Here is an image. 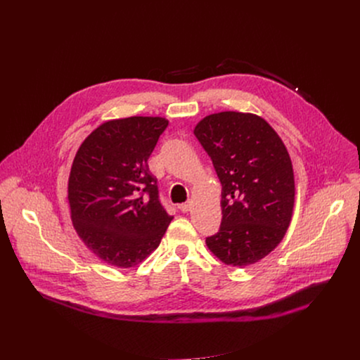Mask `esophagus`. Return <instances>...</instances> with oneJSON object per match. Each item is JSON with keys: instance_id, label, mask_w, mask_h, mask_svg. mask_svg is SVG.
<instances>
[{"instance_id": "esophagus-1", "label": "esophagus", "mask_w": 360, "mask_h": 360, "mask_svg": "<svg viewBox=\"0 0 360 360\" xmlns=\"http://www.w3.org/2000/svg\"><path fill=\"white\" fill-rule=\"evenodd\" d=\"M179 210H181L182 212H189V211L192 210V202L188 200V202H185V203H181V205H179Z\"/></svg>"}]
</instances>
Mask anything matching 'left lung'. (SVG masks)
I'll return each instance as SVG.
<instances>
[{"label": "left lung", "mask_w": 360, "mask_h": 360, "mask_svg": "<svg viewBox=\"0 0 360 360\" xmlns=\"http://www.w3.org/2000/svg\"><path fill=\"white\" fill-rule=\"evenodd\" d=\"M222 185V222L207 238L224 264L261 261L283 239L295 205L290 157L261 117L225 111L205 117L193 129Z\"/></svg>", "instance_id": "8db88e82"}]
</instances>
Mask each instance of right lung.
Instances as JSON below:
<instances>
[{
    "instance_id": "right-lung-1",
    "label": "right lung",
    "mask_w": 360,
    "mask_h": 360,
    "mask_svg": "<svg viewBox=\"0 0 360 360\" xmlns=\"http://www.w3.org/2000/svg\"><path fill=\"white\" fill-rule=\"evenodd\" d=\"M168 120L129 117L99 125L81 143L68 179L71 219L101 261L132 268L155 250L171 224L148 160Z\"/></svg>"
}]
</instances>
